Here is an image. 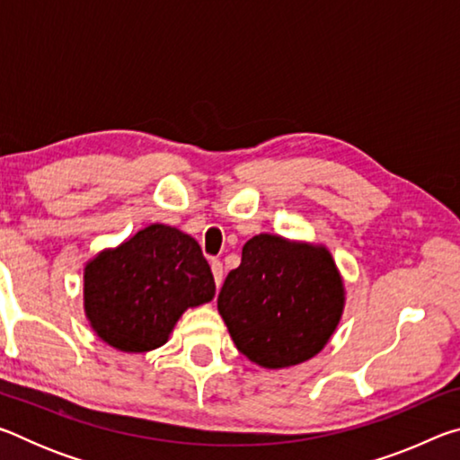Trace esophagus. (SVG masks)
<instances>
[{"label": "esophagus", "instance_id": "esophagus-1", "mask_svg": "<svg viewBox=\"0 0 460 460\" xmlns=\"http://www.w3.org/2000/svg\"><path fill=\"white\" fill-rule=\"evenodd\" d=\"M211 270H213V276H215V284H217V288H219L223 284V263L219 260H213Z\"/></svg>", "mask_w": 460, "mask_h": 460}]
</instances>
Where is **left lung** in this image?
<instances>
[{
    "label": "left lung",
    "instance_id": "left-lung-1",
    "mask_svg": "<svg viewBox=\"0 0 460 460\" xmlns=\"http://www.w3.org/2000/svg\"><path fill=\"white\" fill-rule=\"evenodd\" d=\"M217 306L247 359L290 367L314 357L337 329L342 282L326 249L261 233L243 245Z\"/></svg>",
    "mask_w": 460,
    "mask_h": 460
}]
</instances>
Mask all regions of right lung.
I'll list each match as a JSON object with an SVG mask.
<instances>
[{"label": "right lung", "mask_w": 460, "mask_h": 460, "mask_svg": "<svg viewBox=\"0 0 460 460\" xmlns=\"http://www.w3.org/2000/svg\"><path fill=\"white\" fill-rule=\"evenodd\" d=\"M213 296V271L200 245L166 225L137 231L84 268V310L93 329L126 353L164 345L184 310Z\"/></svg>", "instance_id": "1"}]
</instances>
